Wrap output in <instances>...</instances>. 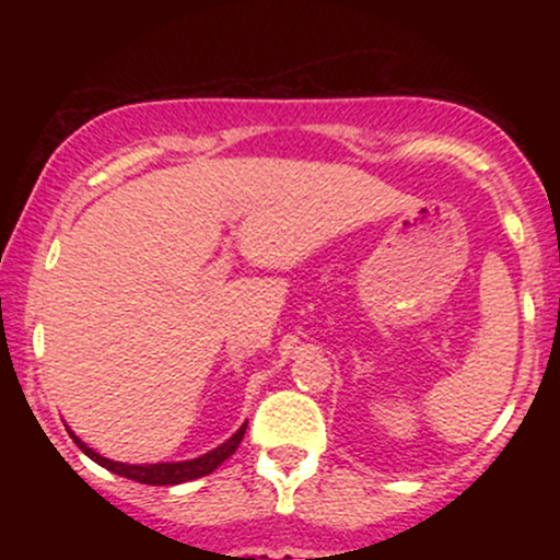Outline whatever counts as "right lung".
I'll use <instances>...</instances> for the list:
<instances>
[{"label":"right lung","mask_w":560,"mask_h":560,"mask_svg":"<svg viewBox=\"0 0 560 560\" xmlns=\"http://www.w3.org/2000/svg\"><path fill=\"white\" fill-rule=\"evenodd\" d=\"M244 433H246V422L238 428V431L233 433V436L228 439V442L219 444V447L211 450V453H206L200 457H191V460L143 463V466H129V463L110 460V457H103L100 453H94L92 447H86V444H83L81 439H78L72 431H70V436H72V442H75L78 447L83 450V453L92 457L94 463H100V466L107 468V471L118 474V477L135 479V482H140V485H180V482H191V479L206 477V474H211L213 468L222 466V463L228 460V457L233 455L235 450H238Z\"/></svg>","instance_id":"obj_1"}]
</instances>
